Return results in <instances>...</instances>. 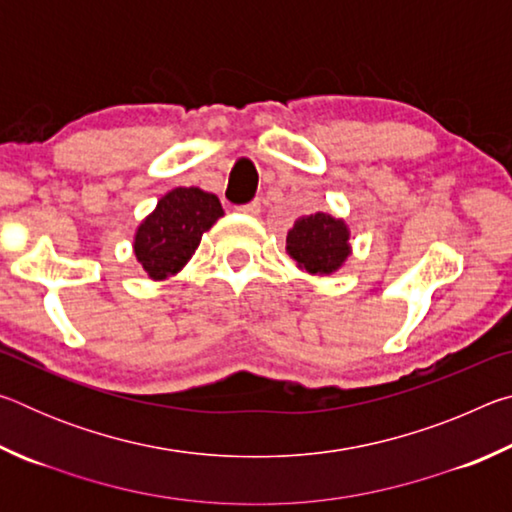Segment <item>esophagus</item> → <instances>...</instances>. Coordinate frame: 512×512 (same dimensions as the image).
I'll return each instance as SVG.
<instances>
[{"label": "esophagus", "instance_id": "34e87169", "mask_svg": "<svg viewBox=\"0 0 512 512\" xmlns=\"http://www.w3.org/2000/svg\"><path fill=\"white\" fill-rule=\"evenodd\" d=\"M235 210L241 212V214L255 216V214H259V210H262V205H259V201H250V203H246V205H237Z\"/></svg>", "mask_w": 512, "mask_h": 512}]
</instances>
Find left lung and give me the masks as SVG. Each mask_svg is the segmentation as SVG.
Listing matches in <instances>:
<instances>
[{
	"label": "left lung",
	"mask_w": 512,
	"mask_h": 512,
	"mask_svg": "<svg viewBox=\"0 0 512 512\" xmlns=\"http://www.w3.org/2000/svg\"><path fill=\"white\" fill-rule=\"evenodd\" d=\"M350 232L341 219L316 212L300 216L287 235V250L309 273L329 275L350 255Z\"/></svg>",
	"instance_id": "1"
}]
</instances>
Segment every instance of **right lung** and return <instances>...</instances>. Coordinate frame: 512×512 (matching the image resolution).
<instances>
[{"mask_svg": "<svg viewBox=\"0 0 512 512\" xmlns=\"http://www.w3.org/2000/svg\"><path fill=\"white\" fill-rule=\"evenodd\" d=\"M223 216L219 198L198 187H178L162 196L135 235V257L153 280H164L196 253L203 232Z\"/></svg>", "mask_w": 512, "mask_h": 512, "instance_id": "obj_1", "label": "right lung"}]
</instances>
